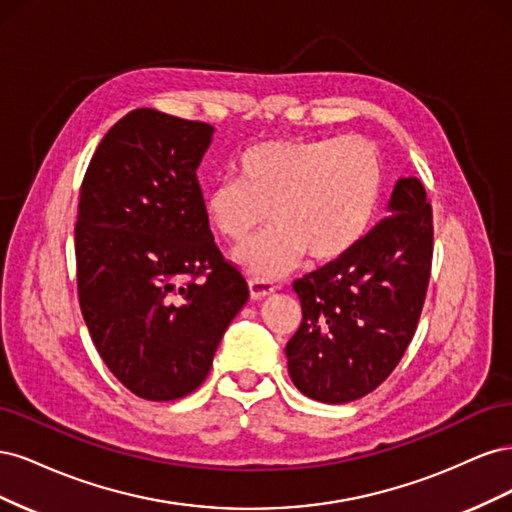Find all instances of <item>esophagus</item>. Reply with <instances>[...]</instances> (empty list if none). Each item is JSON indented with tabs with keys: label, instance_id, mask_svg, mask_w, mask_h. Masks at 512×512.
Returning a JSON list of instances; mask_svg holds the SVG:
<instances>
[{
	"label": "esophagus",
	"instance_id": "esophagus-1",
	"mask_svg": "<svg viewBox=\"0 0 512 512\" xmlns=\"http://www.w3.org/2000/svg\"><path fill=\"white\" fill-rule=\"evenodd\" d=\"M271 292H273V284L262 282V280H250V297L254 301H260V299L269 297Z\"/></svg>",
	"mask_w": 512,
	"mask_h": 512
}]
</instances>
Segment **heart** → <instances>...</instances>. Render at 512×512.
<instances>
[{"label":"heart","instance_id":"b5f03b06","mask_svg":"<svg viewBox=\"0 0 512 512\" xmlns=\"http://www.w3.org/2000/svg\"><path fill=\"white\" fill-rule=\"evenodd\" d=\"M241 179L211 185L203 198L209 226L230 243H243L267 224L265 235L235 252L256 280H275L299 265L333 262L367 235L384 188V164L367 138H297L247 149Z\"/></svg>","mask_w":512,"mask_h":512}]
</instances>
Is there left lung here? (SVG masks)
<instances>
[{
	"label": "left lung",
	"mask_w": 512,
	"mask_h": 512,
	"mask_svg": "<svg viewBox=\"0 0 512 512\" xmlns=\"http://www.w3.org/2000/svg\"><path fill=\"white\" fill-rule=\"evenodd\" d=\"M389 218L352 252L294 282L303 320L286 344L297 389L348 404L380 386L404 356L429 284L433 226L423 183L397 179Z\"/></svg>",
	"instance_id": "8db88e82"
}]
</instances>
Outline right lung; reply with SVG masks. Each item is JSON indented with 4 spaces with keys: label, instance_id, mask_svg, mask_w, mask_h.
<instances>
[{
    "label": "right lung",
    "instance_id": "add662e5",
    "mask_svg": "<svg viewBox=\"0 0 512 512\" xmlns=\"http://www.w3.org/2000/svg\"><path fill=\"white\" fill-rule=\"evenodd\" d=\"M213 132L209 123L136 108L106 132L81 185V312L106 367L149 401L203 384L250 297L213 241L196 179ZM200 274L208 277L196 283Z\"/></svg>",
    "mask_w": 512,
    "mask_h": 512
}]
</instances>
